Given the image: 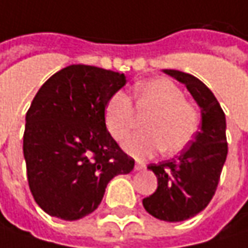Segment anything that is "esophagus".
<instances>
[{
	"label": "esophagus",
	"instance_id": "obj_1",
	"mask_svg": "<svg viewBox=\"0 0 248 248\" xmlns=\"http://www.w3.org/2000/svg\"><path fill=\"white\" fill-rule=\"evenodd\" d=\"M144 168H146V166H144V164H143V163H136V164H135V170H136V171H141V170H144Z\"/></svg>",
	"mask_w": 248,
	"mask_h": 248
}]
</instances>
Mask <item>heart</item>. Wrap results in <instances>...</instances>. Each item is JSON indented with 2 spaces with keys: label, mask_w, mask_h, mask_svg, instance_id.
I'll use <instances>...</instances> for the list:
<instances>
[{
  "label": "heart",
  "mask_w": 248,
  "mask_h": 248,
  "mask_svg": "<svg viewBox=\"0 0 248 248\" xmlns=\"http://www.w3.org/2000/svg\"><path fill=\"white\" fill-rule=\"evenodd\" d=\"M133 98L140 109L153 113L143 124L144 132L124 139L122 147L138 160L149 158L158 152L178 154L185 150L199 129L197 108L185 101L182 90L167 78H154L139 82ZM105 126L115 140H122L135 122V110L130 96L124 91H115L104 108Z\"/></svg>",
  "instance_id": "obj_1"
}]
</instances>
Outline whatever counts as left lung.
I'll return each mask as SVG.
<instances>
[{"label": "left lung", "mask_w": 248, "mask_h": 248, "mask_svg": "<svg viewBox=\"0 0 248 248\" xmlns=\"http://www.w3.org/2000/svg\"><path fill=\"white\" fill-rule=\"evenodd\" d=\"M185 84L201 108V130L191 144L171 160L150 164L158 186L143 199L152 216L166 222H182L203 211L216 192L227 157L226 118L211 90L197 77L178 70H163Z\"/></svg>", "instance_id": "8db88e82"}]
</instances>
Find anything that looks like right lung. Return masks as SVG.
<instances>
[{"label":"right lung","instance_id":"obj_1","mask_svg":"<svg viewBox=\"0 0 248 248\" xmlns=\"http://www.w3.org/2000/svg\"><path fill=\"white\" fill-rule=\"evenodd\" d=\"M122 73L71 64L46 81L26 112L23 157L31 192L50 216L77 220L98 208L108 182L135 160L107 130L104 108Z\"/></svg>","mask_w":248,"mask_h":248}]
</instances>
